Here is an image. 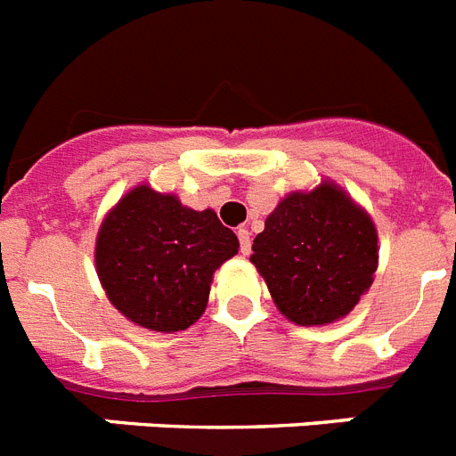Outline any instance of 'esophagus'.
Returning <instances> with one entry per match:
<instances>
[{
	"mask_svg": "<svg viewBox=\"0 0 456 456\" xmlns=\"http://www.w3.org/2000/svg\"><path fill=\"white\" fill-rule=\"evenodd\" d=\"M237 237H240V251H242L244 256H249V251H251V232L247 231V228H240V231H237Z\"/></svg>",
	"mask_w": 456,
	"mask_h": 456,
	"instance_id": "34e87169",
	"label": "esophagus"
}]
</instances>
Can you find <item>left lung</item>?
Here are the masks:
<instances>
[{"label": "left lung", "mask_w": 456, "mask_h": 456, "mask_svg": "<svg viewBox=\"0 0 456 456\" xmlns=\"http://www.w3.org/2000/svg\"><path fill=\"white\" fill-rule=\"evenodd\" d=\"M251 249L277 310L298 326L347 317L378 270L375 224L333 182L289 193Z\"/></svg>", "instance_id": "obj_1"}]
</instances>
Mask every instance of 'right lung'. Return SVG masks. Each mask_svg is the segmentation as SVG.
<instances>
[{"mask_svg": "<svg viewBox=\"0 0 456 456\" xmlns=\"http://www.w3.org/2000/svg\"><path fill=\"white\" fill-rule=\"evenodd\" d=\"M216 212H195L172 193L134 186L104 216L95 242L102 289L142 329L176 333L202 317L212 274L237 254Z\"/></svg>", "mask_w": 456, "mask_h": 456, "instance_id": "1", "label": "right lung"}]
</instances>
